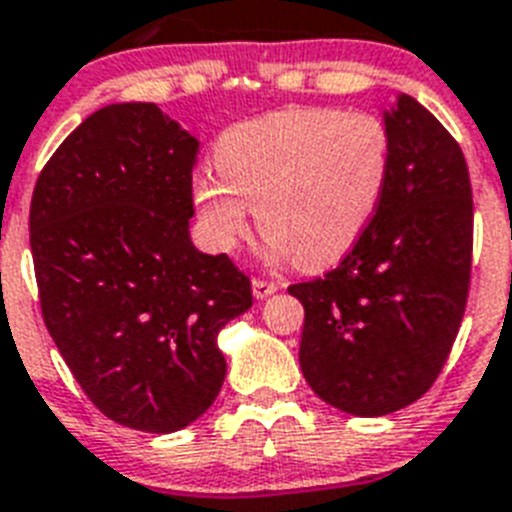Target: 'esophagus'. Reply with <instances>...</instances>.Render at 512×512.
Instances as JSON below:
<instances>
[{
	"mask_svg": "<svg viewBox=\"0 0 512 512\" xmlns=\"http://www.w3.org/2000/svg\"><path fill=\"white\" fill-rule=\"evenodd\" d=\"M275 291H278V283L262 281V278H255V281H252V293H255V299H268V296H273Z\"/></svg>",
	"mask_w": 512,
	"mask_h": 512,
	"instance_id": "obj_1",
	"label": "esophagus"
}]
</instances>
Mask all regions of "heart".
<instances>
[{"label": "heart", "instance_id": "obj_1", "mask_svg": "<svg viewBox=\"0 0 512 512\" xmlns=\"http://www.w3.org/2000/svg\"><path fill=\"white\" fill-rule=\"evenodd\" d=\"M218 177L198 175L193 201L216 250L257 224L270 260L327 268L373 221L391 170V141L371 113L293 108L229 128L213 149Z\"/></svg>", "mask_w": 512, "mask_h": 512}]
</instances>
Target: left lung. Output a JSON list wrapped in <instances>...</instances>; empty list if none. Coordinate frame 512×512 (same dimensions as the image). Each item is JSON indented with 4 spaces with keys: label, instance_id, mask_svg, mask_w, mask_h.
I'll list each match as a JSON object with an SVG mask.
<instances>
[{
    "label": "left lung",
    "instance_id": "obj_1",
    "mask_svg": "<svg viewBox=\"0 0 512 512\" xmlns=\"http://www.w3.org/2000/svg\"><path fill=\"white\" fill-rule=\"evenodd\" d=\"M381 206L335 270L288 288L304 304L299 363L319 399L355 417L397 412L438 379L464 317L471 185L451 133L415 97L384 110Z\"/></svg>",
    "mask_w": 512,
    "mask_h": 512
}]
</instances>
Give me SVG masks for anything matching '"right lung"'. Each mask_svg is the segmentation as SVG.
I'll list each match as a JSON object with an SVG mask.
<instances>
[{
    "label": "right lung",
    "mask_w": 512,
    "mask_h": 512,
    "mask_svg": "<svg viewBox=\"0 0 512 512\" xmlns=\"http://www.w3.org/2000/svg\"><path fill=\"white\" fill-rule=\"evenodd\" d=\"M198 146L154 102H113L66 136L30 203L48 332L97 410L141 433L216 402L219 332L252 306L250 278L190 239Z\"/></svg>",
    "instance_id": "obj_1"
}]
</instances>
